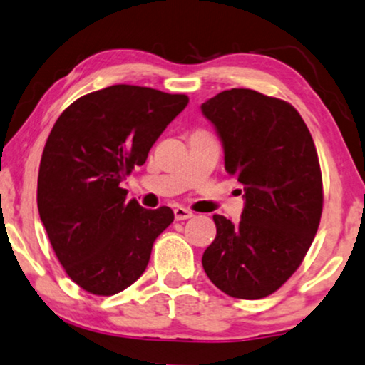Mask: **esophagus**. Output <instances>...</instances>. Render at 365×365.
Returning <instances> with one entry per match:
<instances>
[{
  "label": "esophagus",
  "instance_id": "obj_1",
  "mask_svg": "<svg viewBox=\"0 0 365 365\" xmlns=\"http://www.w3.org/2000/svg\"><path fill=\"white\" fill-rule=\"evenodd\" d=\"M173 213H175V220H178V222H180V220H188L193 217L192 210H187L183 207H177L175 210H173Z\"/></svg>",
  "mask_w": 365,
  "mask_h": 365
}]
</instances>
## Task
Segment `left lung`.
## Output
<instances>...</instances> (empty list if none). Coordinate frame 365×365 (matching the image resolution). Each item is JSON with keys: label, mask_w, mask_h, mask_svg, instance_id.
I'll return each mask as SVG.
<instances>
[{"label": "left lung", "mask_w": 365, "mask_h": 365, "mask_svg": "<svg viewBox=\"0 0 365 365\" xmlns=\"http://www.w3.org/2000/svg\"><path fill=\"white\" fill-rule=\"evenodd\" d=\"M225 148V168L245 190L240 223L213 215L217 238L202 264L238 299L278 291L299 268L322 213L319 158L289 102L251 89L223 91L202 104Z\"/></svg>", "instance_id": "8db88e82"}]
</instances>
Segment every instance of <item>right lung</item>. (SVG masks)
<instances>
[{
    "instance_id": "obj_1",
    "label": "right lung",
    "mask_w": 365,
    "mask_h": 365,
    "mask_svg": "<svg viewBox=\"0 0 365 365\" xmlns=\"http://www.w3.org/2000/svg\"><path fill=\"white\" fill-rule=\"evenodd\" d=\"M187 104L185 94L117 84L79 97L56 120L41 157L39 217L64 271L91 294L135 283L173 222L172 208H142L120 183Z\"/></svg>"
}]
</instances>
